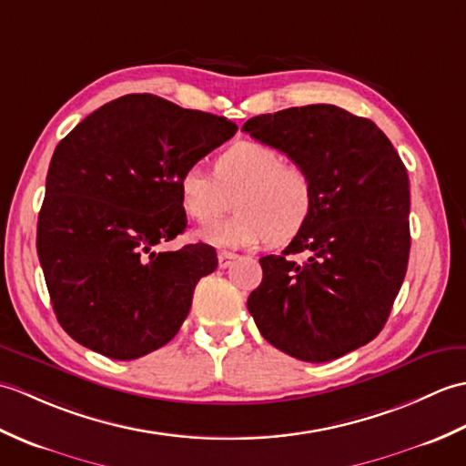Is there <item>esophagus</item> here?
Returning a JSON list of instances; mask_svg holds the SVG:
<instances>
[{
	"label": "esophagus",
	"mask_w": 466,
	"mask_h": 466,
	"mask_svg": "<svg viewBox=\"0 0 466 466\" xmlns=\"http://www.w3.org/2000/svg\"><path fill=\"white\" fill-rule=\"evenodd\" d=\"M236 258H238V256H236L234 252H220L218 254V264H220V268H228V266H230Z\"/></svg>",
	"instance_id": "1"
}]
</instances>
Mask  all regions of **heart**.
<instances>
[{"mask_svg": "<svg viewBox=\"0 0 466 466\" xmlns=\"http://www.w3.org/2000/svg\"><path fill=\"white\" fill-rule=\"evenodd\" d=\"M182 210L200 226H210L230 210V220L202 232L220 248H240L268 240L289 244L309 224L314 186L299 164L284 162L274 146L242 140L216 156L212 176L190 166L177 177ZM233 202L230 203L229 200Z\"/></svg>", "mask_w": 466, "mask_h": 466, "instance_id": "b5f03b06", "label": "heart"}]
</instances>
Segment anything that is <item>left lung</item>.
Here are the masks:
<instances>
[{"instance_id":"8db88e82","label":"left lung","mask_w":466,"mask_h":466,"mask_svg":"<svg viewBox=\"0 0 466 466\" xmlns=\"http://www.w3.org/2000/svg\"><path fill=\"white\" fill-rule=\"evenodd\" d=\"M254 140L309 172L314 210L248 296L260 334L306 362L369 344L389 319L410 252L409 174L379 126L330 104L250 117ZM307 252L304 263L291 256Z\"/></svg>"}]
</instances>
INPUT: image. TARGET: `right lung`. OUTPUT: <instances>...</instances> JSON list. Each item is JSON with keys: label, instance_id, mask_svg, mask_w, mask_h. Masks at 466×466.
<instances>
[{"label": "right lung", "instance_id": "right-lung-1", "mask_svg": "<svg viewBox=\"0 0 466 466\" xmlns=\"http://www.w3.org/2000/svg\"><path fill=\"white\" fill-rule=\"evenodd\" d=\"M222 116L127 94L77 124L49 162L37 256L62 329L86 349L134 360L170 342L216 250L156 246L186 228L177 177L236 134Z\"/></svg>", "mask_w": 466, "mask_h": 466}]
</instances>
